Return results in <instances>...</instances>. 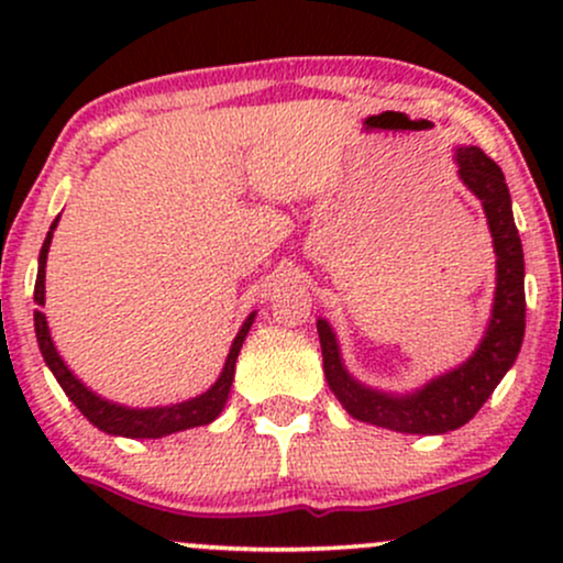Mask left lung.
I'll list each match as a JSON object with an SVG mask.
<instances>
[{
  "instance_id": "obj_1",
  "label": "left lung",
  "mask_w": 563,
  "mask_h": 563,
  "mask_svg": "<svg viewBox=\"0 0 563 563\" xmlns=\"http://www.w3.org/2000/svg\"><path fill=\"white\" fill-rule=\"evenodd\" d=\"M455 164L461 183L482 200L495 249L493 314L466 363L405 394L373 389L346 371L333 328L328 320H318L322 371L335 399L357 421L399 434H448L468 423L514 367L525 341V251L510 211L506 177L476 145L457 147Z\"/></svg>"
}]
</instances>
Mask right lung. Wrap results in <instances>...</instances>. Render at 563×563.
Returning <instances> with one entry per match:
<instances>
[{"label": "right lung", "instance_id": "1", "mask_svg": "<svg viewBox=\"0 0 563 563\" xmlns=\"http://www.w3.org/2000/svg\"><path fill=\"white\" fill-rule=\"evenodd\" d=\"M60 222V217L49 224L47 238H44L42 251H38V273H36V286H34V301H36V312H34V331H36V341L38 349H42V357L47 363L53 376L57 378V384L63 386L66 397L81 410V416L87 418L89 423L97 426L100 431L111 437H129V439H161L177 434V431L185 429H196V426H206L211 421H217L222 416L224 405H228L230 397V386L232 378H235V363L238 354H241V346L249 335L251 325H254L256 312H251L245 322L238 331L235 339H232L230 354L224 360L222 373L214 384L209 386L203 394L198 397L185 399V402L177 405H161V407H126L119 402H111V399L100 397V394L89 389L84 380L74 376V371L63 363L60 352H57L53 335H49V325L47 318L38 307H44V275H47V254H49V243H53V232Z\"/></svg>", "mask_w": 563, "mask_h": 563}]
</instances>
